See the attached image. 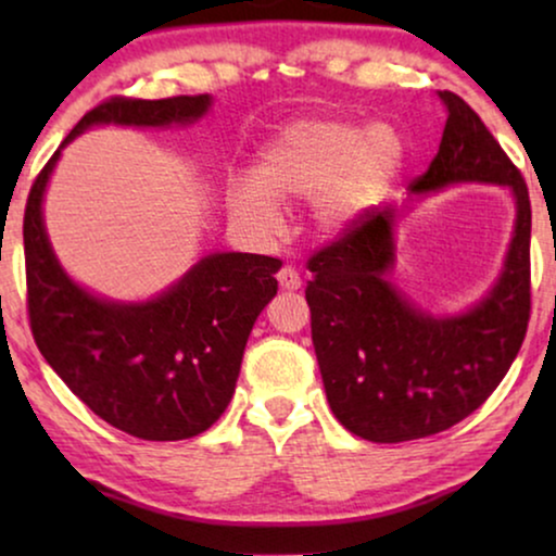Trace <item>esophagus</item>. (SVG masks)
<instances>
[{"label": "esophagus", "instance_id": "1", "mask_svg": "<svg viewBox=\"0 0 556 556\" xmlns=\"http://www.w3.org/2000/svg\"><path fill=\"white\" fill-rule=\"evenodd\" d=\"M278 286L283 288V291H299L301 288V276L299 270L291 268V265H283V268L278 270Z\"/></svg>", "mask_w": 556, "mask_h": 556}]
</instances>
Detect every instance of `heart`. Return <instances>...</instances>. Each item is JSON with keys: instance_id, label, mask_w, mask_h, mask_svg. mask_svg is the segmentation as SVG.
I'll list each match as a JSON object with an SVG mask.
<instances>
[{"instance_id": "1", "label": "heart", "mask_w": 556, "mask_h": 556, "mask_svg": "<svg viewBox=\"0 0 556 556\" xmlns=\"http://www.w3.org/2000/svg\"><path fill=\"white\" fill-rule=\"evenodd\" d=\"M405 156V139L387 124L295 118L265 143L255 177L230 181V210L257 230H270L278 202H308L316 232L339 238L390 194Z\"/></svg>"}]
</instances>
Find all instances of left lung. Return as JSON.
Instances as JSON below:
<instances>
[{
    "label": "left lung",
    "mask_w": 556,
    "mask_h": 556,
    "mask_svg": "<svg viewBox=\"0 0 556 556\" xmlns=\"http://www.w3.org/2000/svg\"><path fill=\"white\" fill-rule=\"evenodd\" d=\"M438 96L447 111L443 139L409 189L422 197L466 181L508 187L514 235L491 291L455 316L425 314L390 280L405 212H369L308 257L311 339L326 400L349 432L371 443L428 438L468 417L506 377L529 326L527 181L460 96Z\"/></svg>",
    "instance_id": "8db88e82"
}]
</instances>
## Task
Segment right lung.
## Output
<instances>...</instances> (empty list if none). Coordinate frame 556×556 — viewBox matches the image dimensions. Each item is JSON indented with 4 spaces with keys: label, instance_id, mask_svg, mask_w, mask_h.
<instances>
[{
    "label": "right lung",
    "instance_id": "add662e5",
    "mask_svg": "<svg viewBox=\"0 0 556 556\" xmlns=\"http://www.w3.org/2000/svg\"><path fill=\"white\" fill-rule=\"evenodd\" d=\"M212 98H109L78 121L37 174L25 207L27 311L35 344L75 397L141 440H187L219 420L255 318L278 291V257L212 253L151 301L86 291L52 253L42 197L60 151L90 126H187Z\"/></svg>",
    "mask_w": 556,
    "mask_h": 556
}]
</instances>
